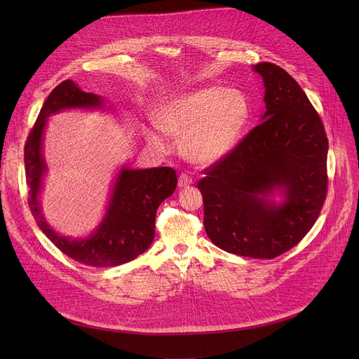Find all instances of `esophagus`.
<instances>
[{
  "mask_svg": "<svg viewBox=\"0 0 359 359\" xmlns=\"http://www.w3.org/2000/svg\"><path fill=\"white\" fill-rule=\"evenodd\" d=\"M191 183H193V180H191V177L189 175L182 173L179 176V187H186V186H190Z\"/></svg>",
  "mask_w": 359,
  "mask_h": 359,
  "instance_id": "obj_1",
  "label": "esophagus"
}]
</instances>
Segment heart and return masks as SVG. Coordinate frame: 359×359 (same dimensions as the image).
Returning <instances> with one entry per match:
<instances>
[{"label":"heart","instance_id":"1","mask_svg":"<svg viewBox=\"0 0 359 359\" xmlns=\"http://www.w3.org/2000/svg\"><path fill=\"white\" fill-rule=\"evenodd\" d=\"M252 109L240 90L210 85L168 99L161 108V125L183 135L184 156L198 165L220 162L233 151L245 133ZM151 139L162 143V135Z\"/></svg>","mask_w":359,"mask_h":359}]
</instances>
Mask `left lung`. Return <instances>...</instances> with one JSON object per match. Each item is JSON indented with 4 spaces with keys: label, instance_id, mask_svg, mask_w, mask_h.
Returning <instances> with one entry per match:
<instances>
[{
    "label": "left lung",
    "instance_id": "obj_1",
    "mask_svg": "<svg viewBox=\"0 0 359 359\" xmlns=\"http://www.w3.org/2000/svg\"><path fill=\"white\" fill-rule=\"evenodd\" d=\"M266 112L197 187L204 229L222 250L274 259L297 245L317 222L327 197L328 139L320 115L295 79L260 62ZM276 189L285 200H269Z\"/></svg>",
    "mask_w": 359,
    "mask_h": 359
}]
</instances>
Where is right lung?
I'll list each match as a JSON object with an SVG mask.
<instances>
[{"label":"right lung","instance_id":"1","mask_svg":"<svg viewBox=\"0 0 359 359\" xmlns=\"http://www.w3.org/2000/svg\"><path fill=\"white\" fill-rule=\"evenodd\" d=\"M104 99L83 92L74 81L61 82L49 93L24 147L28 204L42 230L68 257L90 267H115L135 260L155 238V220L161 203L173 194L177 176L172 168H122L116 176L105 217L86 238L60 236L45 222L39 193L46 165L42 156V136L46 118L64 109H95Z\"/></svg>","mask_w":359,"mask_h":359}]
</instances>
